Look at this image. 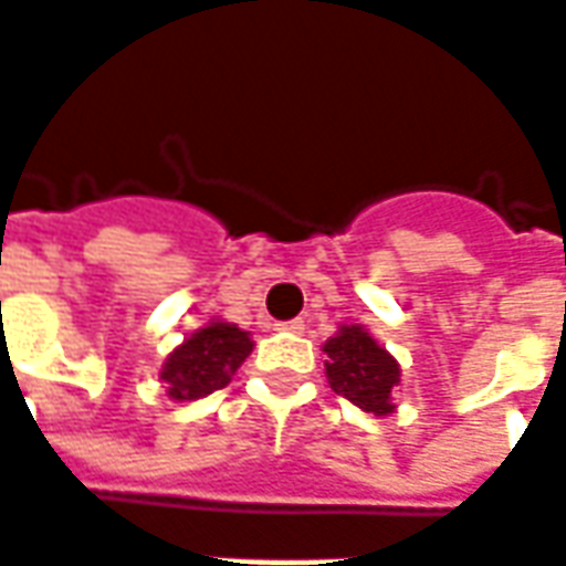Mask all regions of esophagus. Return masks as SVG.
Instances as JSON below:
<instances>
[{
    "label": "esophagus",
    "mask_w": 566,
    "mask_h": 566,
    "mask_svg": "<svg viewBox=\"0 0 566 566\" xmlns=\"http://www.w3.org/2000/svg\"><path fill=\"white\" fill-rule=\"evenodd\" d=\"M275 331L303 333V331H306V321H300V318H294V321H279V324H275Z\"/></svg>",
    "instance_id": "obj_1"
}]
</instances>
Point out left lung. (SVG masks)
I'll return each instance as SVG.
<instances>
[{"label":"left lung","mask_w":566,"mask_h":566,"mask_svg":"<svg viewBox=\"0 0 566 566\" xmlns=\"http://www.w3.org/2000/svg\"><path fill=\"white\" fill-rule=\"evenodd\" d=\"M324 367L333 391L373 416L394 412L391 388L400 385V367L367 331L355 324L343 327L324 343Z\"/></svg>","instance_id":"obj_1"}]
</instances>
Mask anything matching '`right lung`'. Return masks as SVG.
Returning a JSON list of instances; mask_svg holds the SVG:
<instances>
[{
    "label": "right lung",
    "mask_w": 566,
    "mask_h": 566,
    "mask_svg": "<svg viewBox=\"0 0 566 566\" xmlns=\"http://www.w3.org/2000/svg\"><path fill=\"white\" fill-rule=\"evenodd\" d=\"M251 336L235 324L211 321L209 327L197 331L185 345H178L163 364L160 379L172 400H199L211 391L230 385V376L251 355Z\"/></svg>",
    "instance_id": "add662e5"
}]
</instances>
